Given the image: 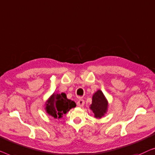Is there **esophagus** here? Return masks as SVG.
Instances as JSON below:
<instances>
[{
    "label": "esophagus",
    "mask_w": 155,
    "mask_h": 155,
    "mask_svg": "<svg viewBox=\"0 0 155 155\" xmlns=\"http://www.w3.org/2000/svg\"><path fill=\"white\" fill-rule=\"evenodd\" d=\"M84 104H85V102H84V100H83V99H79V100H78L77 105L78 107H84Z\"/></svg>",
    "instance_id": "34e87169"
}]
</instances>
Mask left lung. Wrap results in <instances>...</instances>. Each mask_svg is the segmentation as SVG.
Listing matches in <instances>:
<instances>
[{"instance_id":"left-lung-1","label":"left lung","mask_w":155,"mask_h":155,"mask_svg":"<svg viewBox=\"0 0 155 155\" xmlns=\"http://www.w3.org/2000/svg\"><path fill=\"white\" fill-rule=\"evenodd\" d=\"M107 100L102 91H97L93 95L92 104L90 106V109L94 114V117L97 119L102 118L107 112Z\"/></svg>"}]
</instances>
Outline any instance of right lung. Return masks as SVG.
<instances>
[{"instance_id":"right-lung-1","label":"right lung","mask_w":155,"mask_h":155,"mask_svg":"<svg viewBox=\"0 0 155 155\" xmlns=\"http://www.w3.org/2000/svg\"><path fill=\"white\" fill-rule=\"evenodd\" d=\"M77 104L72 100L67 97L64 93H54L45 102V111L50 116L55 119L62 118L63 114L69 112Z\"/></svg>"}]
</instances>
